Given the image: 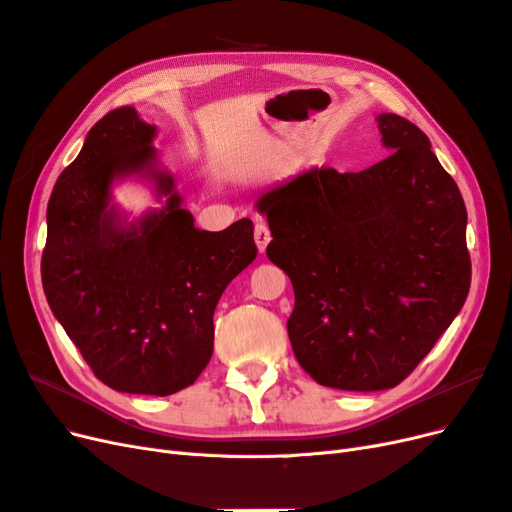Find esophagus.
<instances>
[{
	"label": "esophagus",
	"mask_w": 512,
	"mask_h": 512,
	"mask_svg": "<svg viewBox=\"0 0 512 512\" xmlns=\"http://www.w3.org/2000/svg\"><path fill=\"white\" fill-rule=\"evenodd\" d=\"M253 238H255V242H257V249H259V253L266 251V249H268V244H270V240H272V234H270L268 225H266V223H261V221H257V223H255V229H253Z\"/></svg>",
	"instance_id": "1"
}]
</instances>
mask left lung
<instances>
[{
  "mask_svg": "<svg viewBox=\"0 0 512 512\" xmlns=\"http://www.w3.org/2000/svg\"><path fill=\"white\" fill-rule=\"evenodd\" d=\"M391 155L361 172L308 170L263 193L268 259L291 278L287 332L323 387L400 385L470 291L466 204L430 138L378 114Z\"/></svg>",
  "mask_w": 512,
  "mask_h": 512,
  "instance_id": "8db88e82",
  "label": "left lung"
}]
</instances>
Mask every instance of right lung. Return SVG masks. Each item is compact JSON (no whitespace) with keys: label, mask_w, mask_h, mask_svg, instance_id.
I'll use <instances>...</instances> for the list:
<instances>
[{"label":"right lung","mask_w":512,"mask_h":512,"mask_svg":"<svg viewBox=\"0 0 512 512\" xmlns=\"http://www.w3.org/2000/svg\"><path fill=\"white\" fill-rule=\"evenodd\" d=\"M155 125L136 108L110 110L57 178L46 210L42 287L93 374L114 391L170 395L212 357V315L225 287L253 263V221L204 232L180 206L174 178L155 168ZM151 175L166 209L123 226L111 183Z\"/></svg>","instance_id":"add662e5"}]
</instances>
